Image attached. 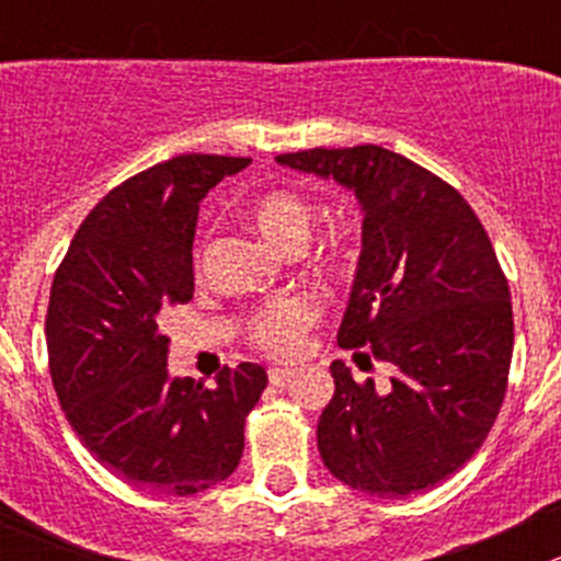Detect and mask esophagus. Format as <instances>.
I'll use <instances>...</instances> for the list:
<instances>
[{
    "label": "esophagus",
    "mask_w": 561,
    "mask_h": 561,
    "mask_svg": "<svg viewBox=\"0 0 561 561\" xmlns=\"http://www.w3.org/2000/svg\"><path fill=\"white\" fill-rule=\"evenodd\" d=\"M293 377H296V369H279V366L268 369L271 386H287V382H290Z\"/></svg>",
    "instance_id": "34e87169"
}]
</instances>
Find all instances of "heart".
I'll return each mask as SVG.
<instances>
[{
    "mask_svg": "<svg viewBox=\"0 0 561 561\" xmlns=\"http://www.w3.org/2000/svg\"><path fill=\"white\" fill-rule=\"evenodd\" d=\"M249 219L265 241L296 254L309 236L312 206L293 190H268L252 203ZM317 260L328 271H344L353 265V247L344 239H331L322 244ZM314 320L317 307L309 298H282L252 317L249 339L271 355H290L301 347L304 333Z\"/></svg>",
    "mask_w": 561,
    "mask_h": 561,
    "instance_id": "1",
    "label": "heart"
}]
</instances>
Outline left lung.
Returning a JSON list of instances; mask_svg holds the SVG:
<instances>
[{"label":"left lung","mask_w":561,"mask_h":561,"mask_svg":"<svg viewBox=\"0 0 561 561\" xmlns=\"http://www.w3.org/2000/svg\"><path fill=\"white\" fill-rule=\"evenodd\" d=\"M333 179L364 208V249L339 347L393 366L388 393L333 360L317 448L333 478L377 496L434 489L489 437L507 390L513 307L489 233L458 190L382 146L276 157Z\"/></svg>","instance_id":"left-lung-1"}]
</instances>
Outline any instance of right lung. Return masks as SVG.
I'll use <instances>...</instances> for the list:
<instances>
[{
  "mask_svg": "<svg viewBox=\"0 0 561 561\" xmlns=\"http://www.w3.org/2000/svg\"><path fill=\"white\" fill-rule=\"evenodd\" d=\"M247 157L181 154L133 175L89 211L56 268L45 342L72 432L124 483L190 496L230 478L265 390L257 364L217 388L168 375L162 314L195 293L197 208Z\"/></svg>",
  "mask_w": 561,
  "mask_h": 561,
  "instance_id": "1",
  "label": "right lung"
}]
</instances>
